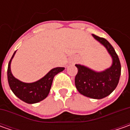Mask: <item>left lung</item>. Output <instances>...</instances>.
Segmentation results:
<instances>
[{"mask_svg":"<svg viewBox=\"0 0 130 130\" xmlns=\"http://www.w3.org/2000/svg\"><path fill=\"white\" fill-rule=\"evenodd\" d=\"M98 42L107 50L112 58V64L106 69L97 72L81 64H75L78 72L75 86L80 94L93 99H102L109 95L117 86L121 75V63L117 54L108 41L92 35Z\"/></svg>","mask_w":130,"mask_h":130,"instance_id":"1","label":"left lung"}]
</instances>
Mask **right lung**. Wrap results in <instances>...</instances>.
Here are the masks:
<instances>
[{
  "label": "right lung",
  "instance_id": "add662e5",
  "mask_svg": "<svg viewBox=\"0 0 130 130\" xmlns=\"http://www.w3.org/2000/svg\"><path fill=\"white\" fill-rule=\"evenodd\" d=\"M15 53L16 51L13 54L8 66V82L11 90L17 97L29 104L36 103L44 100L49 94L54 77L57 74L63 71L65 68H54L36 82L31 83H24L14 77L11 73V63Z\"/></svg>",
  "mask_w": 130,
  "mask_h": 130
}]
</instances>
